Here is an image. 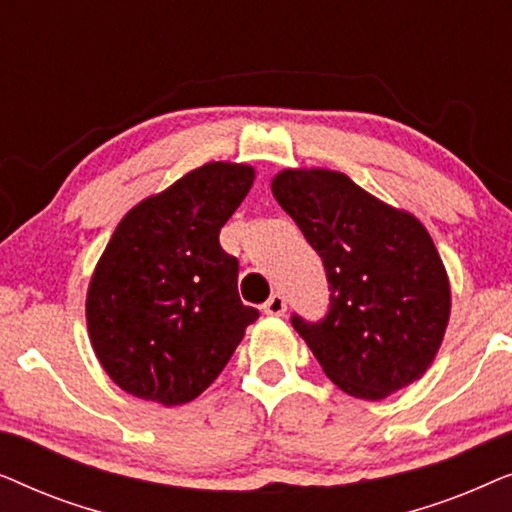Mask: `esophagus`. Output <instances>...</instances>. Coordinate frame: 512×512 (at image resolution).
Returning a JSON list of instances; mask_svg holds the SVG:
<instances>
[{"label": "esophagus", "mask_w": 512, "mask_h": 512, "mask_svg": "<svg viewBox=\"0 0 512 512\" xmlns=\"http://www.w3.org/2000/svg\"><path fill=\"white\" fill-rule=\"evenodd\" d=\"M263 312L270 314V317H282L286 312V300L282 293H275V296H270L268 303L263 305Z\"/></svg>", "instance_id": "obj_1"}]
</instances>
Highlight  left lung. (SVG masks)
<instances>
[{
    "instance_id": "obj_1",
    "label": "left lung",
    "mask_w": 512,
    "mask_h": 512,
    "mask_svg": "<svg viewBox=\"0 0 512 512\" xmlns=\"http://www.w3.org/2000/svg\"><path fill=\"white\" fill-rule=\"evenodd\" d=\"M270 186L324 261L326 319L291 321L328 380L366 401L417 382L443 345L452 307L424 223L324 167H286Z\"/></svg>"
}]
</instances>
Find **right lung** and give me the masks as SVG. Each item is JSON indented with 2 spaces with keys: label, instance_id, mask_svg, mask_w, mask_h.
<instances>
[{
  "label": "right lung",
  "instance_id": "1",
  "mask_svg": "<svg viewBox=\"0 0 512 512\" xmlns=\"http://www.w3.org/2000/svg\"><path fill=\"white\" fill-rule=\"evenodd\" d=\"M254 179L251 165L205 163L116 226L90 277L86 321L123 391L165 408L191 403L258 319L237 293V258L219 244Z\"/></svg>",
  "mask_w": 512,
  "mask_h": 512
}]
</instances>
